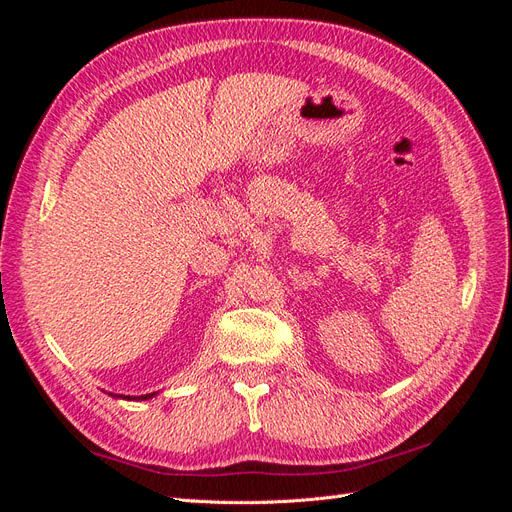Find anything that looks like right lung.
I'll return each instance as SVG.
<instances>
[{"label":"right lung","mask_w":512,"mask_h":512,"mask_svg":"<svg viewBox=\"0 0 512 512\" xmlns=\"http://www.w3.org/2000/svg\"><path fill=\"white\" fill-rule=\"evenodd\" d=\"M113 395V393H111ZM158 393H149V395H141V397H130V395H126V397H123V395H113V397H123V399H138V401H145V399H151V397H156Z\"/></svg>","instance_id":"add662e5"}]
</instances>
